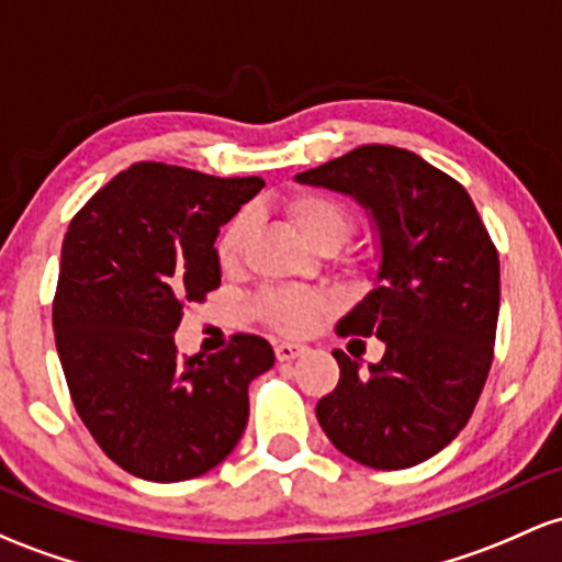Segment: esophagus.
<instances>
[{
  "label": "esophagus",
  "instance_id": "obj_1",
  "mask_svg": "<svg viewBox=\"0 0 562 562\" xmlns=\"http://www.w3.org/2000/svg\"><path fill=\"white\" fill-rule=\"evenodd\" d=\"M304 351H306L304 344H293V341H280L274 347V355L280 362H291V360H295V357L304 355Z\"/></svg>",
  "mask_w": 562,
  "mask_h": 562
}]
</instances>
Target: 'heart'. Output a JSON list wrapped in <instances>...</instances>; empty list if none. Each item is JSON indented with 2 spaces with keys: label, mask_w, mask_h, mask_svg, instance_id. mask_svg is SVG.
Here are the masks:
<instances>
[{
  "label": "heart",
  "mask_w": 562,
  "mask_h": 562,
  "mask_svg": "<svg viewBox=\"0 0 562 562\" xmlns=\"http://www.w3.org/2000/svg\"><path fill=\"white\" fill-rule=\"evenodd\" d=\"M288 215H291L301 237L314 248L323 243H333L338 248L351 232V215L347 207L333 200V196L314 194V191H301V194L291 196L288 200ZM250 229L252 215L243 211L234 215L226 229L221 232L215 250H218V261L226 269L237 267L243 261ZM258 312L282 333L301 336V333L317 328L319 319L330 312V299L314 291H269L258 295Z\"/></svg>",
  "instance_id": "b5f03b06"
}]
</instances>
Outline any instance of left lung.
Segmentation results:
<instances>
[{
  "label": "left lung",
  "mask_w": 562,
  "mask_h": 562,
  "mask_svg": "<svg viewBox=\"0 0 562 562\" xmlns=\"http://www.w3.org/2000/svg\"><path fill=\"white\" fill-rule=\"evenodd\" d=\"M295 181L351 196L379 250L373 288L336 333L381 338L384 357L360 371L333 351L341 379L317 403L319 427L373 470L422 464L464 429L488 379L498 252L467 189L397 146H360Z\"/></svg>",
  "instance_id": "8db88e82"
}]
</instances>
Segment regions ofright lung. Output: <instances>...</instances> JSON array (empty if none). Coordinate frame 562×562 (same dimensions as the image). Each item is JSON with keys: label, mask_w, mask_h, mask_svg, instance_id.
I'll return each instance as SVG.
<instances>
[{"label": "right lung", "mask_w": 562, "mask_h": 562, "mask_svg": "<svg viewBox=\"0 0 562 562\" xmlns=\"http://www.w3.org/2000/svg\"><path fill=\"white\" fill-rule=\"evenodd\" d=\"M263 189L138 162L98 191L60 250L53 330L74 408L111 461L151 483L211 472L248 424V384L274 366L261 336L178 357L187 301L221 285V226Z\"/></svg>", "instance_id": "add662e5"}]
</instances>
